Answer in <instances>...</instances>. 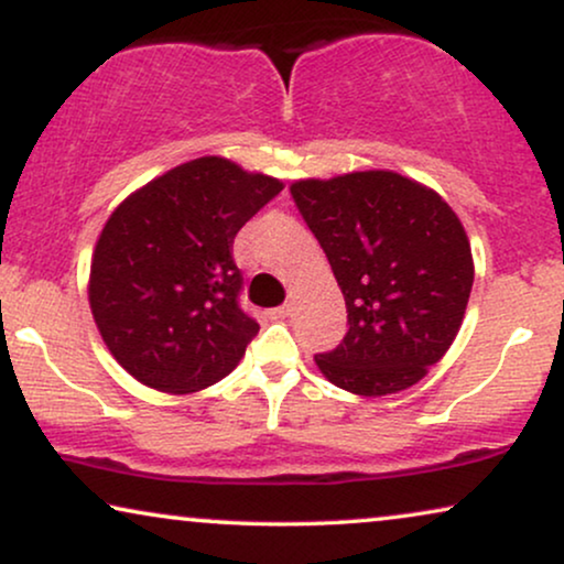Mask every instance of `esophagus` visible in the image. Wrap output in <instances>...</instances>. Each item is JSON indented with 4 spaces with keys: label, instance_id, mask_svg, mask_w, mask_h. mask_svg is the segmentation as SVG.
<instances>
[{
    "label": "esophagus",
    "instance_id": "34e87169",
    "mask_svg": "<svg viewBox=\"0 0 564 564\" xmlns=\"http://www.w3.org/2000/svg\"><path fill=\"white\" fill-rule=\"evenodd\" d=\"M270 319H286L291 314V306L289 304H281V306H273V310L265 312Z\"/></svg>",
    "mask_w": 564,
    "mask_h": 564
}]
</instances>
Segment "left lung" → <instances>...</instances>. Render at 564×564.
Wrapping results in <instances>:
<instances>
[{
	"label": "left lung",
	"mask_w": 564,
	"mask_h": 564,
	"mask_svg": "<svg viewBox=\"0 0 564 564\" xmlns=\"http://www.w3.org/2000/svg\"><path fill=\"white\" fill-rule=\"evenodd\" d=\"M348 310V333L314 356L327 381L360 397L417 384L452 348L475 281L469 237L431 187L392 170L291 185Z\"/></svg>",
	"instance_id": "1"
}]
</instances>
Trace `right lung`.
I'll return each instance as SVG.
<instances>
[{
  "instance_id": "obj_1",
  "label": "right lung",
  "mask_w": 564,
  "mask_h": 564,
  "mask_svg": "<svg viewBox=\"0 0 564 564\" xmlns=\"http://www.w3.org/2000/svg\"><path fill=\"white\" fill-rule=\"evenodd\" d=\"M283 191L224 156L177 164L105 221L89 310L112 358L141 384L191 394L227 377L260 325L239 306L237 231Z\"/></svg>"
}]
</instances>
